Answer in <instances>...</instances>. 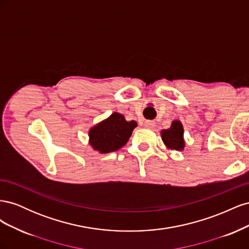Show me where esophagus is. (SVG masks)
<instances>
[{
  "label": "esophagus",
  "instance_id": "obj_1",
  "mask_svg": "<svg viewBox=\"0 0 249 249\" xmlns=\"http://www.w3.org/2000/svg\"><path fill=\"white\" fill-rule=\"evenodd\" d=\"M155 125H156L155 122H149V120H148V122L144 123V126L146 127V129H154Z\"/></svg>",
  "mask_w": 249,
  "mask_h": 249
}]
</instances>
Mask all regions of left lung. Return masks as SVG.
<instances>
[{"instance_id":"1","label":"left lung","mask_w":249,"mask_h":249,"mask_svg":"<svg viewBox=\"0 0 249 249\" xmlns=\"http://www.w3.org/2000/svg\"><path fill=\"white\" fill-rule=\"evenodd\" d=\"M161 137L168 149L183 150L185 147L184 140V127L179 120H173L171 125L167 130L161 131Z\"/></svg>"}]
</instances>
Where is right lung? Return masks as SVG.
Segmentation results:
<instances>
[{
  "label": "right lung",
  "instance_id": "obj_1",
  "mask_svg": "<svg viewBox=\"0 0 249 249\" xmlns=\"http://www.w3.org/2000/svg\"><path fill=\"white\" fill-rule=\"evenodd\" d=\"M136 126L135 120L126 122L123 114L114 112L89 130V144L101 154L115 152L126 144Z\"/></svg>",
  "mask_w": 249,
  "mask_h": 249
}]
</instances>
